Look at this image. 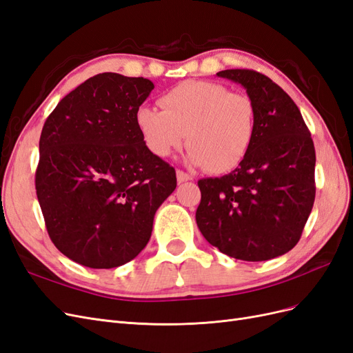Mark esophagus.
Listing matches in <instances>:
<instances>
[{"instance_id":"1","label":"esophagus","mask_w":353,"mask_h":353,"mask_svg":"<svg viewBox=\"0 0 353 353\" xmlns=\"http://www.w3.org/2000/svg\"><path fill=\"white\" fill-rule=\"evenodd\" d=\"M191 179V175L185 174L184 170H176V181L181 184V183H185V181H190Z\"/></svg>"}]
</instances>
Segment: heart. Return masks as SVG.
<instances>
[{
	"label": "heart",
	"instance_id": "obj_1",
	"mask_svg": "<svg viewBox=\"0 0 353 353\" xmlns=\"http://www.w3.org/2000/svg\"><path fill=\"white\" fill-rule=\"evenodd\" d=\"M159 103L162 110L141 105L135 113L137 130L154 156L172 154L185 132L188 163L213 174L232 170L248 156L256 130L254 104L248 95L218 82L185 81Z\"/></svg>",
	"mask_w": 353,
	"mask_h": 353
}]
</instances>
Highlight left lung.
<instances>
[{
  "instance_id": "1",
  "label": "left lung",
  "mask_w": 353,
  "mask_h": 353,
  "mask_svg": "<svg viewBox=\"0 0 353 353\" xmlns=\"http://www.w3.org/2000/svg\"><path fill=\"white\" fill-rule=\"evenodd\" d=\"M254 104L250 150L231 174L199 181L200 232L231 258L261 262L292 250L315 200V148L301 110L265 74L228 69Z\"/></svg>"
}]
</instances>
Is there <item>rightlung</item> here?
I'll use <instances>...</instances> for the list:
<instances>
[{
    "instance_id": "right-lung-1",
    "label": "right lung",
    "mask_w": 353,
    "mask_h": 353,
    "mask_svg": "<svg viewBox=\"0 0 353 353\" xmlns=\"http://www.w3.org/2000/svg\"><path fill=\"white\" fill-rule=\"evenodd\" d=\"M153 88L145 78L95 74L42 128L37 196L51 241L73 262L109 270L132 261L176 187L175 169L148 150L135 125Z\"/></svg>"
}]
</instances>
